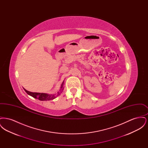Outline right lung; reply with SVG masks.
<instances>
[{
	"label": "right lung",
	"mask_w": 148,
	"mask_h": 148,
	"mask_svg": "<svg viewBox=\"0 0 148 148\" xmlns=\"http://www.w3.org/2000/svg\"><path fill=\"white\" fill-rule=\"evenodd\" d=\"M63 83H62V86H61V91L60 92H58V94L56 95H50V94H45V93H40V92H29L28 90H27L26 89H24L25 92L30 96H32V97L34 98L38 99L42 101H44V100H53L54 99L56 98V97H58V95H60V92H62V90H63Z\"/></svg>",
	"instance_id": "1"
}]
</instances>
